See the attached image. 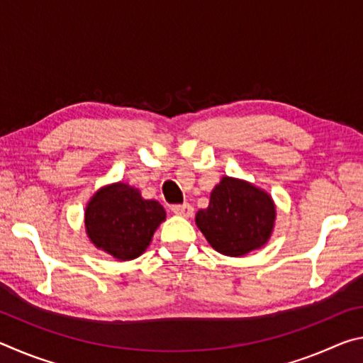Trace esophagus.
Masks as SVG:
<instances>
[{"mask_svg": "<svg viewBox=\"0 0 363 363\" xmlns=\"http://www.w3.org/2000/svg\"><path fill=\"white\" fill-rule=\"evenodd\" d=\"M171 211H173L174 214H177V216H182V218H192V214H194V208L190 206L189 203H184V205H174L173 208H171Z\"/></svg>", "mask_w": 363, "mask_h": 363, "instance_id": "obj_1", "label": "esophagus"}]
</instances>
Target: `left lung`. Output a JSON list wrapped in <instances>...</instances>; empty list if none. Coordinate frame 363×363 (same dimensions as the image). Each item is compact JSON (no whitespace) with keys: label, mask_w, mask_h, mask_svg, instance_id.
I'll list each match as a JSON object with an SVG mask.
<instances>
[{"label":"left lung","mask_w":363,"mask_h":363,"mask_svg":"<svg viewBox=\"0 0 363 363\" xmlns=\"http://www.w3.org/2000/svg\"><path fill=\"white\" fill-rule=\"evenodd\" d=\"M275 218L277 206L266 190L223 176L211 190L210 205L195 214V224L218 253L240 257L269 242Z\"/></svg>","instance_id":"1"}]
</instances>
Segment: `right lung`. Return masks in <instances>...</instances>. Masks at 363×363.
Masks as SVG:
<instances>
[{
  "label": "right lung",
  "instance_id": "obj_1",
  "mask_svg": "<svg viewBox=\"0 0 363 363\" xmlns=\"http://www.w3.org/2000/svg\"><path fill=\"white\" fill-rule=\"evenodd\" d=\"M167 211L157 200H145L128 182H113L91 196L84 210V227L97 250L118 261L136 259L152 242Z\"/></svg>",
  "mask_w": 363,
  "mask_h": 363
}]
</instances>
